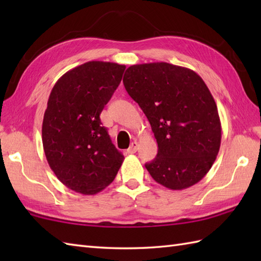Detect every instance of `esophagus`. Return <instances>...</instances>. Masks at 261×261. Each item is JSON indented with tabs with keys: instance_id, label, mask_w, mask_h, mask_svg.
<instances>
[{
	"instance_id": "obj_1",
	"label": "esophagus",
	"mask_w": 261,
	"mask_h": 261,
	"mask_svg": "<svg viewBox=\"0 0 261 261\" xmlns=\"http://www.w3.org/2000/svg\"><path fill=\"white\" fill-rule=\"evenodd\" d=\"M137 149H138V142H137V141H134V142H132L131 145H130V148L127 149L126 152H127V153H135V152L137 151Z\"/></svg>"
}]
</instances>
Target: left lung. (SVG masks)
I'll return each mask as SVG.
<instances>
[{"instance_id": "left-lung-1", "label": "left lung", "mask_w": 261, "mask_h": 261, "mask_svg": "<svg viewBox=\"0 0 261 261\" xmlns=\"http://www.w3.org/2000/svg\"><path fill=\"white\" fill-rule=\"evenodd\" d=\"M123 84L150 122L158 153L146 168L169 190L196 184L212 167L221 145L214 98L195 71L168 63L132 65Z\"/></svg>"}]
</instances>
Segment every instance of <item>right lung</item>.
Instances as JSON below:
<instances>
[{
  "label": "right lung",
  "mask_w": 261,
  "mask_h": 261,
  "mask_svg": "<svg viewBox=\"0 0 261 261\" xmlns=\"http://www.w3.org/2000/svg\"><path fill=\"white\" fill-rule=\"evenodd\" d=\"M125 66L88 62L57 81L42 122V145L57 178L71 191L94 195L123 163L99 114L118 88Z\"/></svg>",
  "instance_id": "obj_1"
}]
</instances>
